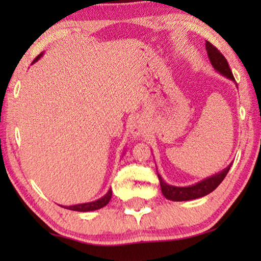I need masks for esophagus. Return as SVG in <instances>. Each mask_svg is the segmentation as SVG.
<instances>
[{"label":"esophagus","mask_w":261,"mask_h":261,"mask_svg":"<svg viewBox=\"0 0 261 261\" xmlns=\"http://www.w3.org/2000/svg\"><path fill=\"white\" fill-rule=\"evenodd\" d=\"M129 130H130L132 137L141 138L144 137V134L146 133V124L141 119H138L137 117V119H134L130 122Z\"/></svg>","instance_id":"1"}]
</instances>
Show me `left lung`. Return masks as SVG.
Instances as JSON below:
<instances>
[{
	"instance_id": "obj_1",
	"label": "left lung",
	"mask_w": 261,
	"mask_h": 261,
	"mask_svg": "<svg viewBox=\"0 0 261 261\" xmlns=\"http://www.w3.org/2000/svg\"><path fill=\"white\" fill-rule=\"evenodd\" d=\"M205 48L206 53H208V58L212 63L214 69L216 72L222 74L223 77L228 78V80L233 81L235 83V80L231 73L230 67L228 65L227 59L224 58L222 53H220L215 46H213L209 41H205ZM233 165V163H230L226 169H223L221 172H217L213 176L206 177L201 181L189 185V187H174V185L167 184L165 180L163 179V177L158 173V169H156V173H158V178L160 181V188H162V192L164 197L170 199V201L174 202H181V201H191V199L201 198L203 196H206L210 192H213L219 185L222 183L224 177L227 176L228 171H229L230 166Z\"/></svg>"
}]
</instances>
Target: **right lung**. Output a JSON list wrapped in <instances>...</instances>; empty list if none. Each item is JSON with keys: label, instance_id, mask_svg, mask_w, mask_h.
<instances>
[{"label": "right lung", "instance_id": "right-lung-1", "mask_svg": "<svg viewBox=\"0 0 261 261\" xmlns=\"http://www.w3.org/2000/svg\"><path fill=\"white\" fill-rule=\"evenodd\" d=\"M42 55H44V53H40V55H39L37 58L33 60V63L32 64L38 62V60L42 57ZM112 195H113V190L112 189H109L105 196H102L101 198L96 199V201L88 202V203H81V204H74V205H60V206H63V208L69 209V210H73V212H81V213L94 212V210H98V209L103 208L105 205L108 204L110 199H112Z\"/></svg>", "mask_w": 261, "mask_h": 261}]
</instances>
